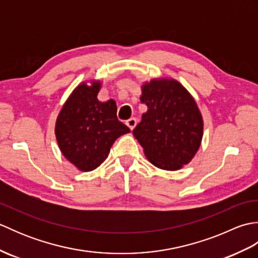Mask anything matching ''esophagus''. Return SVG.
I'll return each mask as SVG.
<instances>
[{
  "label": "esophagus",
  "instance_id": "esophagus-1",
  "mask_svg": "<svg viewBox=\"0 0 258 258\" xmlns=\"http://www.w3.org/2000/svg\"><path fill=\"white\" fill-rule=\"evenodd\" d=\"M136 123H138V120H136L135 117H131L130 119L126 120V125H127L131 130H133L135 127Z\"/></svg>",
  "mask_w": 258,
  "mask_h": 258
}]
</instances>
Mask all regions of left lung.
I'll return each instance as SVG.
<instances>
[{"instance_id": "left-lung-1", "label": "left lung", "mask_w": 258, "mask_h": 258, "mask_svg": "<svg viewBox=\"0 0 258 258\" xmlns=\"http://www.w3.org/2000/svg\"><path fill=\"white\" fill-rule=\"evenodd\" d=\"M141 102L147 106L133 130L153 165L177 171L188 164L203 139V117L195 100L173 79H154L142 85Z\"/></svg>"}]
</instances>
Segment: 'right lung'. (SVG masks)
<instances>
[{"mask_svg":"<svg viewBox=\"0 0 258 258\" xmlns=\"http://www.w3.org/2000/svg\"><path fill=\"white\" fill-rule=\"evenodd\" d=\"M101 82H83L75 87L59 112L55 136L68 161L82 172H91L106 160L109 150L130 128L116 116L114 100L100 102Z\"/></svg>","mask_w":258,"mask_h":258,"instance_id":"add662e5","label":"right lung"}]
</instances>
